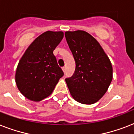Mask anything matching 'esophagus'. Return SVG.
<instances>
[{
    "mask_svg": "<svg viewBox=\"0 0 134 134\" xmlns=\"http://www.w3.org/2000/svg\"><path fill=\"white\" fill-rule=\"evenodd\" d=\"M62 69H63V71H64V72H65V71H66V67H63V68H62Z\"/></svg>",
    "mask_w": 134,
    "mask_h": 134,
    "instance_id": "obj_1",
    "label": "esophagus"
}]
</instances>
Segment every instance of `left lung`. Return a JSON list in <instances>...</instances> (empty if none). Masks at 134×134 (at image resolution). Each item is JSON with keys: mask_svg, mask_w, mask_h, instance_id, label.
Listing matches in <instances>:
<instances>
[{"mask_svg": "<svg viewBox=\"0 0 134 134\" xmlns=\"http://www.w3.org/2000/svg\"><path fill=\"white\" fill-rule=\"evenodd\" d=\"M65 35L76 63L73 76L65 79L70 94L79 103L94 104L112 81L111 63L99 43L88 32L67 31Z\"/></svg>", "mask_w": 134, "mask_h": 134, "instance_id": "1", "label": "left lung"}]
</instances>
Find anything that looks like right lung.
I'll use <instances>...</instances> for the list:
<instances>
[{
	"mask_svg": "<svg viewBox=\"0 0 134 134\" xmlns=\"http://www.w3.org/2000/svg\"><path fill=\"white\" fill-rule=\"evenodd\" d=\"M63 37L62 31L44 32L30 44L19 62L16 84L28 99L40 102L48 97L64 75L53 55Z\"/></svg>",
	"mask_w": 134,
	"mask_h": 134,
	"instance_id": "add662e5",
	"label": "right lung"
}]
</instances>
